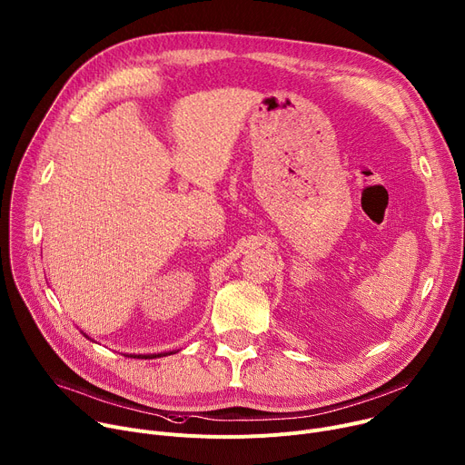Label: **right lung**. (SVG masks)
<instances>
[{"instance_id":"1","label":"right lung","mask_w":465,"mask_h":465,"mask_svg":"<svg viewBox=\"0 0 465 465\" xmlns=\"http://www.w3.org/2000/svg\"><path fill=\"white\" fill-rule=\"evenodd\" d=\"M83 333V331H81ZM85 337H89L87 333H83ZM91 340V337H89ZM171 354H176V352H157V354H125L130 358H137V360H153V358H163V356H171Z\"/></svg>"}]
</instances>
